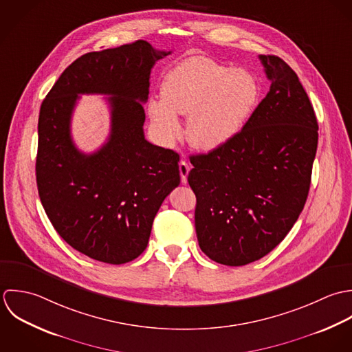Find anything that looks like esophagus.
Returning <instances> with one entry per match:
<instances>
[{
    "instance_id": "34e87169",
    "label": "esophagus",
    "mask_w": 352,
    "mask_h": 352,
    "mask_svg": "<svg viewBox=\"0 0 352 352\" xmlns=\"http://www.w3.org/2000/svg\"><path fill=\"white\" fill-rule=\"evenodd\" d=\"M190 171V164L185 160H181L179 162V173H181V181L182 184H186L188 182V174Z\"/></svg>"
}]
</instances>
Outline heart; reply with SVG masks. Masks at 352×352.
<instances>
[{
  "label": "heart",
  "instance_id": "b5f03b06",
  "mask_svg": "<svg viewBox=\"0 0 352 352\" xmlns=\"http://www.w3.org/2000/svg\"><path fill=\"white\" fill-rule=\"evenodd\" d=\"M260 89L245 69H228L195 56L168 72L160 85V102H149L155 131L166 145L181 139L178 116H188L186 139L192 146L213 151L232 140L252 116Z\"/></svg>",
  "mask_w": 352,
  "mask_h": 352
}]
</instances>
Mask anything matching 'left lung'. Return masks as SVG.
I'll return each instance as SVG.
<instances>
[{
	"instance_id": "left-lung-1",
	"label": "left lung",
	"mask_w": 352,
	"mask_h": 352,
	"mask_svg": "<svg viewBox=\"0 0 352 352\" xmlns=\"http://www.w3.org/2000/svg\"><path fill=\"white\" fill-rule=\"evenodd\" d=\"M267 96L226 145L192 156L188 182L195 224L213 261L241 267L274 250L305 207L318 142L314 109L296 73L276 56H260Z\"/></svg>"
}]
</instances>
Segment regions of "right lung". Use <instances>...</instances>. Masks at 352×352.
Wrapping results in <instances>:
<instances>
[{
    "instance_id": "obj_1",
    "label": "right lung",
    "mask_w": 352,
    "mask_h": 352,
    "mask_svg": "<svg viewBox=\"0 0 352 352\" xmlns=\"http://www.w3.org/2000/svg\"><path fill=\"white\" fill-rule=\"evenodd\" d=\"M170 53L145 41L87 53L63 72L41 106L35 170L42 206L61 238L96 261L138 258L162 203L181 182L179 155L145 140L142 129L151 71ZM81 93L111 95V136L94 154L71 140Z\"/></svg>"
}]
</instances>
